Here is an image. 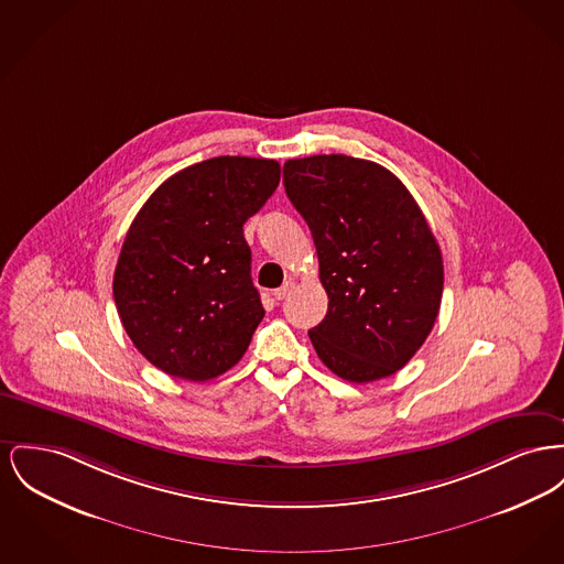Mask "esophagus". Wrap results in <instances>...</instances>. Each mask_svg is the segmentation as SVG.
<instances>
[{
	"instance_id": "34e87169",
	"label": "esophagus",
	"mask_w": 564,
	"mask_h": 564,
	"mask_svg": "<svg viewBox=\"0 0 564 564\" xmlns=\"http://www.w3.org/2000/svg\"><path fill=\"white\" fill-rule=\"evenodd\" d=\"M292 290H294V281H292V279H288L279 290H274V292H272V296L276 300H283L288 294H290V292H292Z\"/></svg>"
}]
</instances>
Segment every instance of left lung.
<instances>
[{
  "instance_id": "left-lung-1",
  "label": "left lung",
  "mask_w": 564,
  "mask_h": 564,
  "mask_svg": "<svg viewBox=\"0 0 564 564\" xmlns=\"http://www.w3.org/2000/svg\"><path fill=\"white\" fill-rule=\"evenodd\" d=\"M283 185L328 294L324 322L308 330L319 360L351 383L394 375L424 345L443 296L422 208L390 170L349 155L288 160Z\"/></svg>"
}]
</instances>
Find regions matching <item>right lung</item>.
Wrapping results in <instances>:
<instances>
[{"label": "right lung", "instance_id": "obj_1", "mask_svg": "<svg viewBox=\"0 0 564 564\" xmlns=\"http://www.w3.org/2000/svg\"><path fill=\"white\" fill-rule=\"evenodd\" d=\"M279 181L274 160L221 155L172 174L138 210L112 296L151 365L208 381L242 358L264 319L242 226Z\"/></svg>", "mask_w": 564, "mask_h": 564}]
</instances>
